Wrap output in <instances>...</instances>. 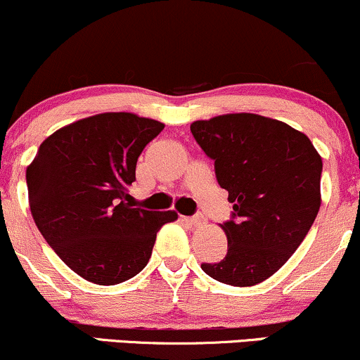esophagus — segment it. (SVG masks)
Wrapping results in <instances>:
<instances>
[{
	"label": "esophagus",
	"mask_w": 360,
	"mask_h": 360,
	"mask_svg": "<svg viewBox=\"0 0 360 360\" xmlns=\"http://www.w3.org/2000/svg\"><path fill=\"white\" fill-rule=\"evenodd\" d=\"M184 223H189V225H201V223H205V218L201 217V214H194V217H183L181 218Z\"/></svg>",
	"instance_id": "34e87169"
}]
</instances>
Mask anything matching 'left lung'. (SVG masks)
<instances>
[{
    "mask_svg": "<svg viewBox=\"0 0 360 360\" xmlns=\"http://www.w3.org/2000/svg\"><path fill=\"white\" fill-rule=\"evenodd\" d=\"M191 134L233 205L221 225L226 255L201 269L230 286L262 283L286 264L315 221L321 157L304 134L254 113L200 120Z\"/></svg>",
    "mask_w": 360,
    "mask_h": 360,
    "instance_id": "1",
    "label": "left lung"
}]
</instances>
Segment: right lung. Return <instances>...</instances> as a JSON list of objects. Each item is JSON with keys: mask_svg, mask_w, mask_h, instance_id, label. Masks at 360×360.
<instances>
[{"mask_svg": "<svg viewBox=\"0 0 360 360\" xmlns=\"http://www.w3.org/2000/svg\"><path fill=\"white\" fill-rule=\"evenodd\" d=\"M164 123L101 113L60 128L27 167L37 229L81 278L113 286L147 266L157 232L174 212L134 208L128 188L142 150Z\"/></svg>", "mask_w": 360, "mask_h": 360, "instance_id": "1", "label": "right lung"}]
</instances>
